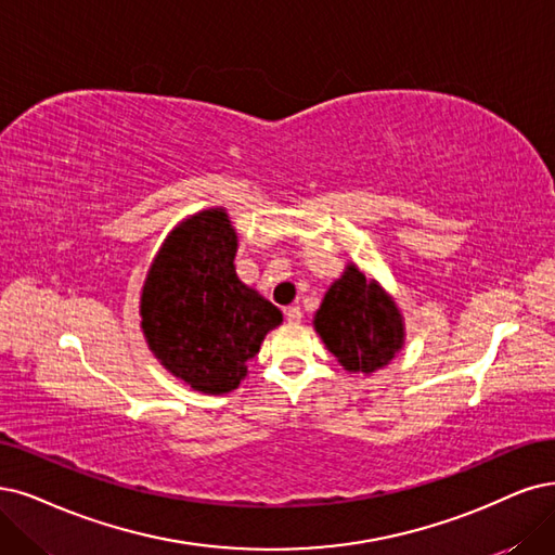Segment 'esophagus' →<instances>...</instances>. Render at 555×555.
Masks as SVG:
<instances>
[{
    "mask_svg": "<svg viewBox=\"0 0 555 555\" xmlns=\"http://www.w3.org/2000/svg\"><path fill=\"white\" fill-rule=\"evenodd\" d=\"M301 309L299 306H288V309H285V320H288L291 324H299L301 322Z\"/></svg>",
    "mask_w": 555,
    "mask_h": 555,
    "instance_id": "34e87169",
    "label": "esophagus"
}]
</instances>
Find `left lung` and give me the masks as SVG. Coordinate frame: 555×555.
Here are the masks:
<instances>
[{
  "mask_svg": "<svg viewBox=\"0 0 555 555\" xmlns=\"http://www.w3.org/2000/svg\"><path fill=\"white\" fill-rule=\"evenodd\" d=\"M315 330L350 373L371 375L402 347V318L396 301L350 264L324 295Z\"/></svg>",
  "mask_w": 555,
  "mask_h": 555,
  "instance_id": "obj_1",
  "label": "left lung"
}]
</instances>
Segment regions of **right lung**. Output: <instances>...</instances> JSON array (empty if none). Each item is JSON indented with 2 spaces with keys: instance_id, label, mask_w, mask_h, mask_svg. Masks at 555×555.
<instances>
[{
  "instance_id": "right-lung-1",
  "label": "right lung",
  "mask_w": 555,
  "mask_h": 555,
  "mask_svg": "<svg viewBox=\"0 0 555 555\" xmlns=\"http://www.w3.org/2000/svg\"><path fill=\"white\" fill-rule=\"evenodd\" d=\"M237 235L223 210L194 215L167 237L141 293L153 354L203 393H229L283 315L235 274Z\"/></svg>"
}]
</instances>
